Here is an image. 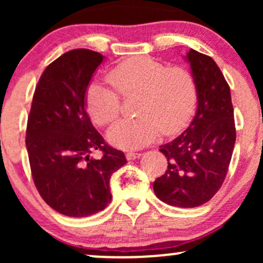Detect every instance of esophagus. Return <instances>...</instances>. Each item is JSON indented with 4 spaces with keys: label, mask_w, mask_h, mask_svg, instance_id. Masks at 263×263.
I'll return each instance as SVG.
<instances>
[{
    "label": "esophagus",
    "mask_w": 263,
    "mask_h": 263,
    "mask_svg": "<svg viewBox=\"0 0 263 263\" xmlns=\"http://www.w3.org/2000/svg\"><path fill=\"white\" fill-rule=\"evenodd\" d=\"M142 153L141 152H132V151H129V152L126 153V158L128 159V161H132V159H136V158H140Z\"/></svg>",
    "instance_id": "obj_1"
}]
</instances>
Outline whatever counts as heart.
<instances>
[{"mask_svg":"<svg viewBox=\"0 0 263 263\" xmlns=\"http://www.w3.org/2000/svg\"><path fill=\"white\" fill-rule=\"evenodd\" d=\"M107 80L114 89L92 81L86 90L87 114L98 125H110L119 117V95H138L135 108L138 117L121 120L107 132V140L119 148H140L161 132L177 134L185 127L197 106L198 86L192 71L183 66H168L151 57L120 63L108 71Z\"/></svg>","mask_w":263,"mask_h":263,"instance_id":"b5f03b06","label":"heart"}]
</instances>
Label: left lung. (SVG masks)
Segmentation results:
<instances>
[{"label": "left lung", "mask_w": 263, "mask_h": 263, "mask_svg": "<svg viewBox=\"0 0 263 263\" xmlns=\"http://www.w3.org/2000/svg\"><path fill=\"white\" fill-rule=\"evenodd\" d=\"M198 86V108L189 127L161 152L167 171L153 183L156 197L178 208L209 201L224 183L236 141L230 86L209 55L186 54Z\"/></svg>", "instance_id": "8db88e82"}]
</instances>
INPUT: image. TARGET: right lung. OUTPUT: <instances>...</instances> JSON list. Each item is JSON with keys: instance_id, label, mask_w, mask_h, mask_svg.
I'll return each instance as SVG.
<instances>
[{"instance_id": "1", "label": "right lung", "mask_w": 263, "mask_h": 263, "mask_svg": "<svg viewBox=\"0 0 263 263\" xmlns=\"http://www.w3.org/2000/svg\"><path fill=\"white\" fill-rule=\"evenodd\" d=\"M104 57L89 49L66 52L45 68L27 122L26 146L35 188L63 215L85 218L104 210L112 199L110 178L126 164L92 126L85 92ZM99 149L103 157L91 159Z\"/></svg>"}]
</instances>
